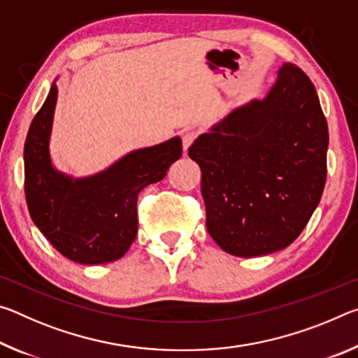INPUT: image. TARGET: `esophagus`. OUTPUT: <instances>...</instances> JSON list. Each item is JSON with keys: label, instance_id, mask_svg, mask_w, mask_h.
<instances>
[{"label": "esophagus", "instance_id": "esophagus-1", "mask_svg": "<svg viewBox=\"0 0 358 358\" xmlns=\"http://www.w3.org/2000/svg\"><path fill=\"white\" fill-rule=\"evenodd\" d=\"M196 137H197L196 131H186L185 132V134H183V150L185 151L191 147V143L196 141Z\"/></svg>", "mask_w": 358, "mask_h": 358}]
</instances>
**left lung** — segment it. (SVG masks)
<instances>
[{
  "mask_svg": "<svg viewBox=\"0 0 358 358\" xmlns=\"http://www.w3.org/2000/svg\"><path fill=\"white\" fill-rule=\"evenodd\" d=\"M327 148L316 88L299 66L282 64L262 101L235 108L187 150L202 171L211 238L238 257L289 246L322 197Z\"/></svg>",
  "mask_w": 358,
  "mask_h": 358,
  "instance_id": "left-lung-1",
  "label": "left lung"
}]
</instances>
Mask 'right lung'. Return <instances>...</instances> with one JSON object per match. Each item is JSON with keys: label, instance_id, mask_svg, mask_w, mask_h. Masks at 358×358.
Segmentation results:
<instances>
[{"label": "right lung", "instance_id": "right-lung-1", "mask_svg": "<svg viewBox=\"0 0 358 358\" xmlns=\"http://www.w3.org/2000/svg\"><path fill=\"white\" fill-rule=\"evenodd\" d=\"M53 83L31 121L23 150L29 215L64 257L83 265L123 257L137 235V196L166 177L181 156L180 137L131 151L104 172L74 180L52 166L48 142L57 106Z\"/></svg>", "mask_w": 358, "mask_h": 358}]
</instances>
